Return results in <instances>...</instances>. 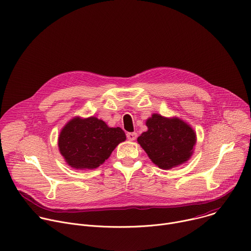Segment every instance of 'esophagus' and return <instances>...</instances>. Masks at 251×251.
<instances>
[{
    "label": "esophagus",
    "mask_w": 251,
    "mask_h": 251,
    "mask_svg": "<svg viewBox=\"0 0 251 251\" xmlns=\"http://www.w3.org/2000/svg\"><path fill=\"white\" fill-rule=\"evenodd\" d=\"M136 138H137V133H135V132L127 133V139H128V140L134 141V140H136Z\"/></svg>",
    "instance_id": "34e87169"
}]
</instances>
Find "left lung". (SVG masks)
<instances>
[{
  "label": "left lung",
  "mask_w": 251,
  "mask_h": 251,
  "mask_svg": "<svg viewBox=\"0 0 251 251\" xmlns=\"http://www.w3.org/2000/svg\"><path fill=\"white\" fill-rule=\"evenodd\" d=\"M148 131L137 141L159 168L168 170L188 161L196 144L194 130L177 118L153 114L146 122Z\"/></svg>",
  "instance_id": "8db88e82"
}]
</instances>
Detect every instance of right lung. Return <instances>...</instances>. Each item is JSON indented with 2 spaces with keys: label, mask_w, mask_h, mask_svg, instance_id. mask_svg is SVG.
Masks as SVG:
<instances>
[{
  "label": "right lung",
  "mask_w": 251,
  "mask_h": 251,
  "mask_svg": "<svg viewBox=\"0 0 251 251\" xmlns=\"http://www.w3.org/2000/svg\"><path fill=\"white\" fill-rule=\"evenodd\" d=\"M126 135L95 117L74 118L61 130L58 147L66 163L75 169H95L109 158Z\"/></svg>",
  "instance_id": "add662e5"
}]
</instances>
